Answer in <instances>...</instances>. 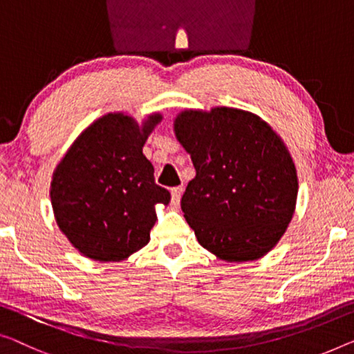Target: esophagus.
<instances>
[{"label":"esophagus","instance_id":"34e87169","mask_svg":"<svg viewBox=\"0 0 354 354\" xmlns=\"http://www.w3.org/2000/svg\"><path fill=\"white\" fill-rule=\"evenodd\" d=\"M183 195V187H173L171 189V202L173 205H178Z\"/></svg>","mask_w":354,"mask_h":354}]
</instances>
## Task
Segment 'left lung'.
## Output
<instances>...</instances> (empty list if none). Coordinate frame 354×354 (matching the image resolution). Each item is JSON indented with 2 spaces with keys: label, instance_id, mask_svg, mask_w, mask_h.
<instances>
[{
  "label": "left lung",
  "instance_id": "left-lung-1",
  "mask_svg": "<svg viewBox=\"0 0 354 354\" xmlns=\"http://www.w3.org/2000/svg\"><path fill=\"white\" fill-rule=\"evenodd\" d=\"M175 133L195 167L181 208L198 243L223 261L259 259L281 239L297 200V173L281 138L234 108L184 111Z\"/></svg>",
  "mask_w": 354,
  "mask_h": 354
}]
</instances>
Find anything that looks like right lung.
<instances>
[{"instance_id":"right-lung-1","label":"right lung","mask_w":354,"mask_h":354,"mask_svg":"<svg viewBox=\"0 0 354 354\" xmlns=\"http://www.w3.org/2000/svg\"><path fill=\"white\" fill-rule=\"evenodd\" d=\"M162 118L138 127L124 114H106L87 127L55 168L50 200L60 230L84 256L122 261L147 245L154 205L170 202L143 154Z\"/></svg>"}]
</instances>
